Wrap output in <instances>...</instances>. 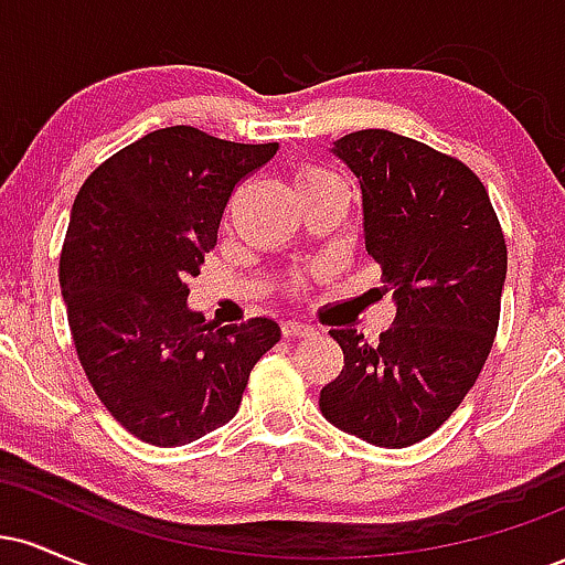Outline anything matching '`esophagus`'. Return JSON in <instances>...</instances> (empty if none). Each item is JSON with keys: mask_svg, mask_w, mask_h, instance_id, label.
Segmentation results:
<instances>
[{"mask_svg": "<svg viewBox=\"0 0 565 565\" xmlns=\"http://www.w3.org/2000/svg\"><path fill=\"white\" fill-rule=\"evenodd\" d=\"M281 332H284V337H310V334H316V329L310 327V323L289 319L281 323Z\"/></svg>", "mask_w": 565, "mask_h": 565, "instance_id": "esophagus-1", "label": "esophagus"}]
</instances>
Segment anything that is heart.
I'll return each instance as SVG.
<instances>
[{
    "mask_svg": "<svg viewBox=\"0 0 565 565\" xmlns=\"http://www.w3.org/2000/svg\"><path fill=\"white\" fill-rule=\"evenodd\" d=\"M337 180L332 172L327 170H319V167H308V170H302L297 174V191H305V188H316V185H327Z\"/></svg>",
    "mask_w": 565,
    "mask_h": 565,
    "instance_id": "1",
    "label": "heart"
}]
</instances>
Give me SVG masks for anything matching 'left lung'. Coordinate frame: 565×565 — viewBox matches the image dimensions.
<instances>
[{"label":"left lung","instance_id":"obj_1","mask_svg":"<svg viewBox=\"0 0 565 565\" xmlns=\"http://www.w3.org/2000/svg\"><path fill=\"white\" fill-rule=\"evenodd\" d=\"M361 185L364 244L393 291L380 345L332 329L345 366L321 391L342 433L404 449L436 433L476 385L494 345L508 246L489 193L462 161L387 129L334 140Z\"/></svg>","mask_w":565,"mask_h":565}]
</instances>
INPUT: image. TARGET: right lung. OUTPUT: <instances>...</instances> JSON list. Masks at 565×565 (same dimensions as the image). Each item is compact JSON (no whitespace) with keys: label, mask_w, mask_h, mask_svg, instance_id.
<instances>
[{"label":"right lung","mask_w":565,"mask_h":565,"mask_svg":"<svg viewBox=\"0 0 565 565\" xmlns=\"http://www.w3.org/2000/svg\"><path fill=\"white\" fill-rule=\"evenodd\" d=\"M276 151L164 127L76 193L61 255L68 327L97 398L146 444L183 446L233 419L249 372L281 340L274 319L206 323L185 284L215 249L233 188Z\"/></svg>","instance_id":"add662e5"}]
</instances>
